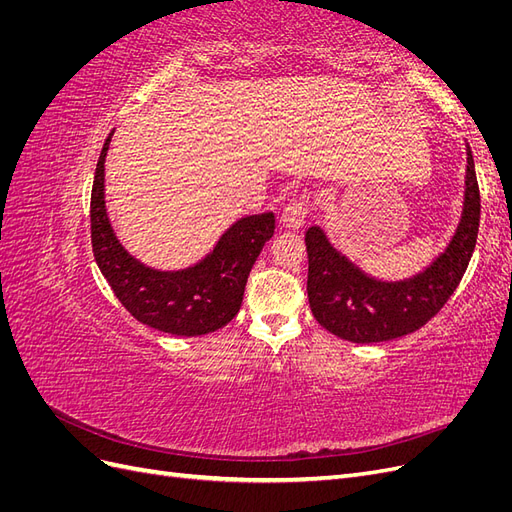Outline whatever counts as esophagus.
I'll return each mask as SVG.
<instances>
[{
    "instance_id": "1",
    "label": "esophagus",
    "mask_w": 512,
    "mask_h": 512,
    "mask_svg": "<svg viewBox=\"0 0 512 512\" xmlns=\"http://www.w3.org/2000/svg\"><path fill=\"white\" fill-rule=\"evenodd\" d=\"M307 218V205L305 200H292V203L282 213V226L288 230H299Z\"/></svg>"
}]
</instances>
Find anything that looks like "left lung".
<instances>
[{
	"label": "left lung",
	"instance_id": "8db88e82",
	"mask_svg": "<svg viewBox=\"0 0 512 512\" xmlns=\"http://www.w3.org/2000/svg\"><path fill=\"white\" fill-rule=\"evenodd\" d=\"M466 188L451 241L427 267L404 280H380L331 243L327 230L305 232L307 297L320 327L354 344H378L421 329L451 299L466 273L478 237L480 194L466 143Z\"/></svg>",
	"mask_w": 512,
	"mask_h": 512
}]
</instances>
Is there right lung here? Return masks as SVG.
I'll list each match as a JSON object with an SVG mask.
<instances>
[{
	"instance_id": "right-lung-1",
	"label": "right lung",
	"mask_w": 512,
	"mask_h": 512,
	"mask_svg": "<svg viewBox=\"0 0 512 512\" xmlns=\"http://www.w3.org/2000/svg\"><path fill=\"white\" fill-rule=\"evenodd\" d=\"M111 130L100 151L91 190V245L106 282L121 305L151 329L198 337L222 329L237 316L243 292L262 247L273 237V211L232 222L209 254L183 269H156L126 250L106 211L104 164Z\"/></svg>"
}]
</instances>
